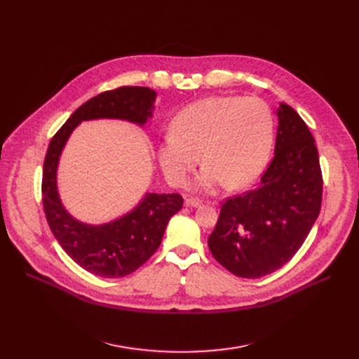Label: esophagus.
Returning a JSON list of instances; mask_svg holds the SVG:
<instances>
[{"label": "esophagus", "instance_id": "34e87169", "mask_svg": "<svg viewBox=\"0 0 359 359\" xmlns=\"http://www.w3.org/2000/svg\"><path fill=\"white\" fill-rule=\"evenodd\" d=\"M201 199H198V198H189V199H186L184 201V205L186 206H194V208H196V206H199L201 205Z\"/></svg>", "mask_w": 359, "mask_h": 359}]
</instances>
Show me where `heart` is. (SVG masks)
<instances>
[{
    "instance_id": "1",
    "label": "heart",
    "mask_w": 359,
    "mask_h": 359,
    "mask_svg": "<svg viewBox=\"0 0 359 359\" xmlns=\"http://www.w3.org/2000/svg\"><path fill=\"white\" fill-rule=\"evenodd\" d=\"M157 148V158L170 184L184 183L201 156L206 167L198 179L202 191L227 183L244 187L265 167L273 140L269 106L257 97L215 96L180 110Z\"/></svg>"
}]
</instances>
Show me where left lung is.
I'll list each match as a JSON object with an SVG mask.
<instances>
[{"label": "left lung", "mask_w": 359, "mask_h": 359, "mask_svg": "<svg viewBox=\"0 0 359 359\" xmlns=\"http://www.w3.org/2000/svg\"><path fill=\"white\" fill-rule=\"evenodd\" d=\"M275 157L253 191L221 206L208 246L240 278H262L303 246L322 208L323 176L306 122L288 104L278 109Z\"/></svg>", "instance_id": "obj_1"}]
</instances>
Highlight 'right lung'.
Returning <instances> with one entry per match:
<instances>
[{"mask_svg":"<svg viewBox=\"0 0 359 359\" xmlns=\"http://www.w3.org/2000/svg\"><path fill=\"white\" fill-rule=\"evenodd\" d=\"M156 91L123 86L107 90L75 110L49 142L43 163L42 202L46 221L65 253L87 272L103 278H122L135 272L156 253L168 219L183 206L179 194H147L126 215L103 225L74 219L56 189V168L71 132L81 121L125 119L144 125L153 111Z\"/></svg>","mask_w":359,"mask_h":359,"instance_id":"add662e5","label":"right lung"}]
</instances>
